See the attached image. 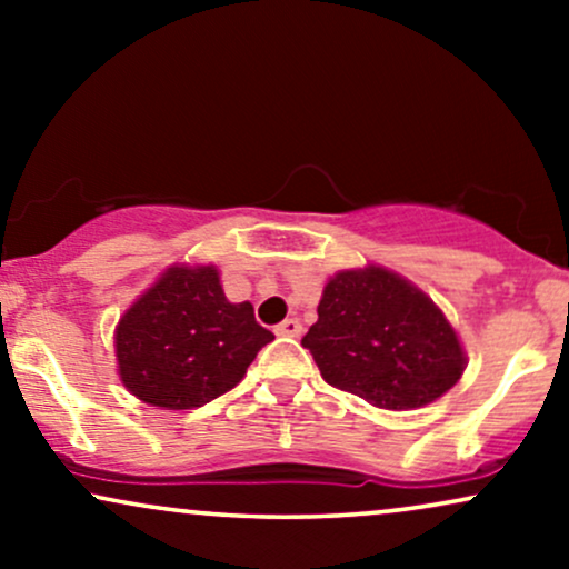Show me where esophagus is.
Here are the masks:
<instances>
[{"instance_id":"esophagus-1","label":"esophagus","mask_w":569,"mask_h":569,"mask_svg":"<svg viewBox=\"0 0 569 569\" xmlns=\"http://www.w3.org/2000/svg\"><path fill=\"white\" fill-rule=\"evenodd\" d=\"M276 335L278 337H299L302 335V323H299L297 318H286L283 323L276 326Z\"/></svg>"}]
</instances>
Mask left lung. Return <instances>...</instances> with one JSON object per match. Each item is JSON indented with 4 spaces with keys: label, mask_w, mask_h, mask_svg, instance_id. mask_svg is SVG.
<instances>
[{
    "label": "left lung",
    "mask_w": 569,
    "mask_h": 569,
    "mask_svg": "<svg viewBox=\"0 0 569 569\" xmlns=\"http://www.w3.org/2000/svg\"><path fill=\"white\" fill-rule=\"evenodd\" d=\"M302 345L331 388L393 411L436 401L466 367L439 307L382 267L331 278Z\"/></svg>",
    "instance_id": "8db88e82"
}]
</instances>
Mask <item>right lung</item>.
<instances>
[{
  "mask_svg": "<svg viewBox=\"0 0 569 569\" xmlns=\"http://www.w3.org/2000/svg\"><path fill=\"white\" fill-rule=\"evenodd\" d=\"M276 335L248 302H227L213 267H173L117 326L126 388L162 409H194L243 380Z\"/></svg>",
  "mask_w": 569,
  "mask_h": 569,
  "instance_id": "1",
  "label": "right lung"
}]
</instances>
